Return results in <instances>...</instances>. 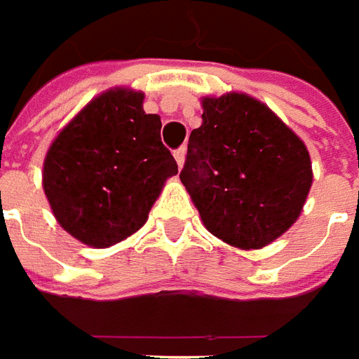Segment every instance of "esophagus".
I'll return each instance as SVG.
<instances>
[{
  "label": "esophagus",
  "instance_id": "1",
  "mask_svg": "<svg viewBox=\"0 0 359 359\" xmlns=\"http://www.w3.org/2000/svg\"><path fill=\"white\" fill-rule=\"evenodd\" d=\"M185 154H187V149H185V147H180L177 151H174V158H175V162H177V166H180V168L184 166Z\"/></svg>",
  "mask_w": 359,
  "mask_h": 359
}]
</instances>
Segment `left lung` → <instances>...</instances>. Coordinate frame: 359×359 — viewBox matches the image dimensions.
Instances as JSON below:
<instances>
[{"mask_svg":"<svg viewBox=\"0 0 359 359\" xmlns=\"http://www.w3.org/2000/svg\"><path fill=\"white\" fill-rule=\"evenodd\" d=\"M180 174L208 232L238 249L273 243L302 215L313 184L304 141L245 93L205 96Z\"/></svg>","mask_w":359,"mask_h":359,"instance_id":"8db88e82","label":"left lung"}]
</instances>
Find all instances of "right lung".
I'll list each match as a JSON object with an SVG mask.
<instances>
[{
	"label": "right lung",
	"mask_w": 359,
	"mask_h": 359,
	"mask_svg": "<svg viewBox=\"0 0 359 359\" xmlns=\"http://www.w3.org/2000/svg\"><path fill=\"white\" fill-rule=\"evenodd\" d=\"M143 100L126 86L98 94L46 152V199L63 230L88 248H110L143 228L177 174L160 141V116L144 114Z\"/></svg>",
	"instance_id": "obj_1"
}]
</instances>
